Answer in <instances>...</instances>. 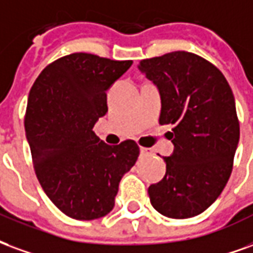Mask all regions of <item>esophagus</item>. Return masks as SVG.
<instances>
[{"mask_svg": "<svg viewBox=\"0 0 253 253\" xmlns=\"http://www.w3.org/2000/svg\"><path fill=\"white\" fill-rule=\"evenodd\" d=\"M140 152H141V155H149L151 154V149L144 148V147H140Z\"/></svg>", "mask_w": 253, "mask_h": 253, "instance_id": "1", "label": "esophagus"}]
</instances>
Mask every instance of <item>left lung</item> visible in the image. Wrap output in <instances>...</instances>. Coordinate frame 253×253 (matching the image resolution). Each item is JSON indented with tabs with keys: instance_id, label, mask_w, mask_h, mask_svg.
Segmentation results:
<instances>
[{
	"instance_id": "obj_1",
	"label": "left lung",
	"mask_w": 253,
	"mask_h": 253,
	"mask_svg": "<svg viewBox=\"0 0 253 253\" xmlns=\"http://www.w3.org/2000/svg\"><path fill=\"white\" fill-rule=\"evenodd\" d=\"M139 68L159 87V124L174 125V154L165 158V178L148 187L151 205L169 218L201 214L233 169L240 124L232 88L214 64L193 52L143 59Z\"/></svg>"
}]
</instances>
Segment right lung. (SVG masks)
Wrapping results in <instances>:
<instances>
[{"label":"right lung","mask_w":253,"mask_h":253,"mask_svg":"<svg viewBox=\"0 0 253 253\" xmlns=\"http://www.w3.org/2000/svg\"><path fill=\"white\" fill-rule=\"evenodd\" d=\"M132 63L70 53L44 68L29 91L24 125L33 169L47 197L71 218L108 214L139 158L134 140L108 145L93 132L108 112L106 90Z\"/></svg>","instance_id":"1"}]
</instances>
